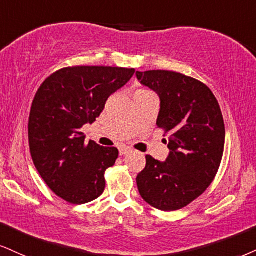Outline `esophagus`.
<instances>
[{
	"label": "esophagus",
	"instance_id": "1",
	"mask_svg": "<svg viewBox=\"0 0 256 256\" xmlns=\"http://www.w3.org/2000/svg\"><path fill=\"white\" fill-rule=\"evenodd\" d=\"M132 150H129L128 147H122L120 148V156H126V154L130 153Z\"/></svg>",
	"mask_w": 256,
	"mask_h": 256
}]
</instances>
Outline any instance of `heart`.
I'll use <instances>...</instances> for the list:
<instances>
[{
	"mask_svg": "<svg viewBox=\"0 0 256 256\" xmlns=\"http://www.w3.org/2000/svg\"><path fill=\"white\" fill-rule=\"evenodd\" d=\"M142 91H144V90H142Z\"/></svg>",
	"mask_w": 256,
	"mask_h": 256,
	"instance_id": "1",
	"label": "heart"
}]
</instances>
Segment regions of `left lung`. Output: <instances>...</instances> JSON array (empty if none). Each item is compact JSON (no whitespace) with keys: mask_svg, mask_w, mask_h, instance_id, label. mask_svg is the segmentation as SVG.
Masks as SVG:
<instances>
[{"mask_svg":"<svg viewBox=\"0 0 256 256\" xmlns=\"http://www.w3.org/2000/svg\"><path fill=\"white\" fill-rule=\"evenodd\" d=\"M160 98L156 126L170 132L165 162L146 156L136 182L156 209L174 211L198 198L212 182L224 150L226 128L216 97L202 82L173 71H136Z\"/></svg>","mask_w":256,"mask_h":256,"instance_id":"left-lung-1","label":"left lung"}]
</instances>
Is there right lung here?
<instances>
[{"mask_svg": "<svg viewBox=\"0 0 256 256\" xmlns=\"http://www.w3.org/2000/svg\"><path fill=\"white\" fill-rule=\"evenodd\" d=\"M134 74V68L74 66L54 72L38 90L28 121L30 156L47 186L68 203H89L103 194L104 173L118 150L92 140L85 144L80 129L96 121L110 94Z\"/></svg>", "mask_w": 256, "mask_h": 256, "instance_id": "add662e5", "label": "right lung"}]
</instances>
